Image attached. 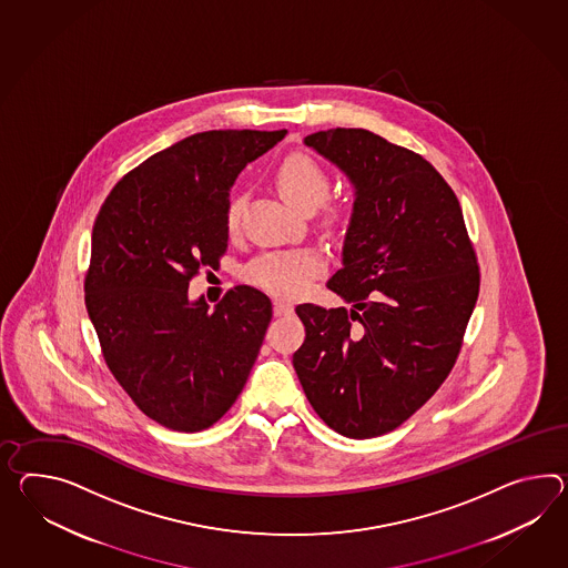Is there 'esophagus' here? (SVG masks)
Returning a JSON list of instances; mask_svg holds the SVG:
<instances>
[{
    "label": "esophagus",
    "instance_id": "34e87169",
    "mask_svg": "<svg viewBox=\"0 0 568 568\" xmlns=\"http://www.w3.org/2000/svg\"><path fill=\"white\" fill-rule=\"evenodd\" d=\"M273 310H275V316H287V314L293 312V305L287 304V302H281V300H275Z\"/></svg>",
    "mask_w": 568,
    "mask_h": 568
}]
</instances>
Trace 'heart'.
Returning <instances> with one entry per match:
<instances>
[{
    "label": "heart",
    "mask_w": 568,
    "mask_h": 568,
    "mask_svg": "<svg viewBox=\"0 0 568 568\" xmlns=\"http://www.w3.org/2000/svg\"><path fill=\"white\" fill-rule=\"evenodd\" d=\"M278 193L300 211H314L331 191V181L324 168L305 153H291L275 168ZM345 207L333 203L326 209V222H338ZM240 217V201L234 199L227 207V230L234 232ZM322 256L314 250H295L281 254H266L246 268L250 283L278 297H293L304 290L307 281L322 271Z\"/></svg>",
    "instance_id": "heart-1"
}]
</instances>
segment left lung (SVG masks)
Masks as SVG:
<instances>
[{"instance_id": "left-lung-1", "label": "left lung", "mask_w": 568, "mask_h": 568, "mask_svg": "<svg viewBox=\"0 0 568 568\" xmlns=\"http://www.w3.org/2000/svg\"><path fill=\"white\" fill-rule=\"evenodd\" d=\"M355 186L343 268L326 287L346 307H295L293 367L331 429L369 439L400 427L454 369L480 291L456 193L418 153L365 129L304 139Z\"/></svg>"}]
</instances>
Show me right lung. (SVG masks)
<instances>
[{
  "instance_id": "obj_1",
  "label": "right lung",
  "mask_w": 568,
  "mask_h": 568,
  "mask_svg": "<svg viewBox=\"0 0 568 568\" xmlns=\"http://www.w3.org/2000/svg\"><path fill=\"white\" fill-rule=\"evenodd\" d=\"M287 135L225 129L153 153L98 211L83 281L104 361L139 410L162 427L215 425L240 396L273 305L237 285L209 312L189 300L201 266L227 250L230 191L248 162Z\"/></svg>"
}]
</instances>
